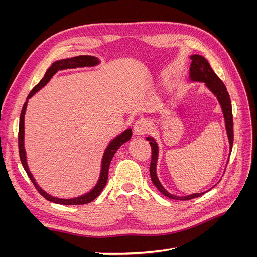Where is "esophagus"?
<instances>
[{"mask_svg": "<svg viewBox=\"0 0 257 257\" xmlns=\"http://www.w3.org/2000/svg\"><path fill=\"white\" fill-rule=\"evenodd\" d=\"M148 132V124L145 120H137L134 124V133L136 135H144Z\"/></svg>", "mask_w": 257, "mask_h": 257, "instance_id": "esophagus-1", "label": "esophagus"}]
</instances>
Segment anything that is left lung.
Segmentation results:
<instances>
[{"label": "left lung", "mask_w": 257, "mask_h": 257, "mask_svg": "<svg viewBox=\"0 0 257 257\" xmlns=\"http://www.w3.org/2000/svg\"><path fill=\"white\" fill-rule=\"evenodd\" d=\"M191 67H190V79L191 81H197V82H204L206 87L211 91L212 94L219 100L220 106L222 108V112L224 115L225 120V127H226V133L229 142V152H231L232 149V143H234V123H232V111H231V102L228 92L226 90L225 84L222 82V80L216 76V74L213 72V69L210 66L209 62L199 54H193L190 57ZM147 141H149V144L151 146L152 155H151V164H150V176L153 184L157 186V189L163 194L172 199L177 200H189L199 197L203 195V193H194L191 195L186 196H177L173 195L169 192H167L164 186H163L159 180L157 176V163L159 158V146L155 142V139L151 136L146 137Z\"/></svg>", "instance_id": "1"}]
</instances>
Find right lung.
Returning <instances> with one entry per match:
<instances>
[{"label":"right lung","mask_w":257,"mask_h":257,"mask_svg":"<svg viewBox=\"0 0 257 257\" xmlns=\"http://www.w3.org/2000/svg\"><path fill=\"white\" fill-rule=\"evenodd\" d=\"M99 64V60L95 57L92 56H78V57H74V58H68V59H62L59 61L53 62L52 65L47 69L44 78L38 82L35 87L32 89V91L30 92V94L28 95V98L26 100L25 105L22 107L21 114H20V121H19V133H18V147H19V155H20V161L22 163V166L25 168L27 172L29 178L31 179V181L33 182L34 186L36 190L40 192L42 196H44L46 199L51 201V203L54 204H60V205H84V204H89L92 200H94L100 192L103 191L105 188V185L108 180V169H109L110 162L113 158L114 153L116 150L124 144L128 142L131 137H132V130L127 128L123 132V133L119 134L116 137H114L112 141L109 143V145L107 146L105 149V152L103 154V159H102V165H100V173H99V178L90 192L83 194V195H80L78 197H74V198H58L51 196L50 194L47 192H45L40 185H38L35 181V179L33 175L31 174L30 169L28 167V162H27V153L25 149V114H26V109L28 106V99L32 97L36 92L40 91L43 87H45L46 84L49 82V80L52 78V76L56 74L58 71H63V69H68V68H76V67H91V66H95Z\"/></svg>","instance_id":"1"}]
</instances>
